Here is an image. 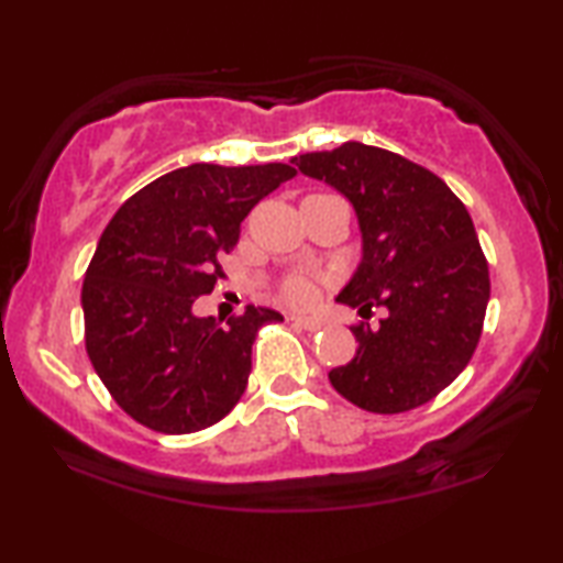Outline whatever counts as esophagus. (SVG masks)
<instances>
[{"instance_id":"1","label":"esophagus","mask_w":563,"mask_h":563,"mask_svg":"<svg viewBox=\"0 0 563 563\" xmlns=\"http://www.w3.org/2000/svg\"><path fill=\"white\" fill-rule=\"evenodd\" d=\"M290 320H292V325H298V328L308 330V332H316V330H320V328H322V322H320V320H316V318H305V316H290Z\"/></svg>"}]
</instances>
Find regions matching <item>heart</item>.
Returning <instances> with one entry per match:
<instances>
[{
    "label": "heart",
    "mask_w": 563,
    "mask_h": 563,
    "mask_svg": "<svg viewBox=\"0 0 563 563\" xmlns=\"http://www.w3.org/2000/svg\"><path fill=\"white\" fill-rule=\"evenodd\" d=\"M280 298L288 305H295V308H308L318 298V285L310 275L290 273L280 283Z\"/></svg>",
    "instance_id": "b5f03b06"
}]
</instances>
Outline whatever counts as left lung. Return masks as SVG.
<instances>
[{
	"instance_id": "1",
	"label": "left lung",
	"mask_w": 563,
	"mask_h": 563,
	"mask_svg": "<svg viewBox=\"0 0 563 563\" xmlns=\"http://www.w3.org/2000/svg\"><path fill=\"white\" fill-rule=\"evenodd\" d=\"M355 206L362 263L338 302L379 325H352L360 347L330 369L338 393L367 412L399 415L430 402L470 365L489 302V265L472 216L432 170L393 151L347 141L295 156Z\"/></svg>"
}]
</instances>
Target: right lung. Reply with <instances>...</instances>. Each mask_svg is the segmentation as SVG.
Masks as SVG:
<instances>
[{
  "mask_svg": "<svg viewBox=\"0 0 563 563\" xmlns=\"http://www.w3.org/2000/svg\"><path fill=\"white\" fill-rule=\"evenodd\" d=\"M298 170L288 164H194L136 190L107 231L81 288L84 342L117 405L164 434L206 430L231 412L251 375L253 342L280 312L247 305L221 325L196 318L218 258L243 218Z\"/></svg>",
  "mask_w": 563,
  "mask_h": 563,
  "instance_id": "1",
  "label": "right lung"
}]
</instances>
